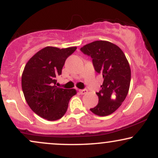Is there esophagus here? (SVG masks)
Returning a JSON list of instances; mask_svg holds the SVG:
<instances>
[{"label":"esophagus","mask_w":158,"mask_h":158,"mask_svg":"<svg viewBox=\"0 0 158 158\" xmlns=\"http://www.w3.org/2000/svg\"><path fill=\"white\" fill-rule=\"evenodd\" d=\"M79 93L81 94H85L88 93V90L87 89H82V90H79Z\"/></svg>","instance_id":"1"}]
</instances>
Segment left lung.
I'll return each mask as SVG.
<instances>
[{
  "mask_svg": "<svg viewBox=\"0 0 158 158\" xmlns=\"http://www.w3.org/2000/svg\"><path fill=\"white\" fill-rule=\"evenodd\" d=\"M91 57L96 71L102 75V89L97 94L99 102L90 110L105 117L114 113L126 99L131 81V69L123 50L107 41H95L81 49Z\"/></svg>",
  "mask_w": 158,
  "mask_h": 158,
  "instance_id": "1",
  "label": "left lung"
}]
</instances>
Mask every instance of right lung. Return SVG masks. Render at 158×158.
<instances>
[{"mask_svg":"<svg viewBox=\"0 0 158 158\" xmlns=\"http://www.w3.org/2000/svg\"><path fill=\"white\" fill-rule=\"evenodd\" d=\"M76 50L77 47H46L25 65L21 77L25 99L36 114L47 120L61 119L68 110L70 98L77 94L75 89H64L55 85L67 58Z\"/></svg>","mask_w":158,"mask_h":158,"instance_id":"obj_1","label":"right lung"}]
</instances>
